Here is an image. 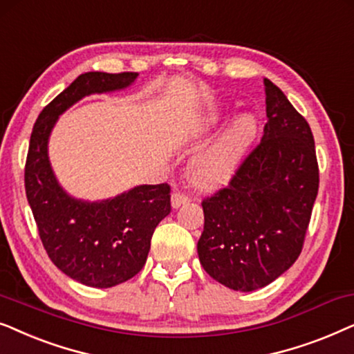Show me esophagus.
Wrapping results in <instances>:
<instances>
[{
    "mask_svg": "<svg viewBox=\"0 0 354 354\" xmlns=\"http://www.w3.org/2000/svg\"><path fill=\"white\" fill-rule=\"evenodd\" d=\"M187 197L185 194H181V192H174V194L171 196V207L173 209H180L181 205L187 204Z\"/></svg>",
    "mask_w": 354,
    "mask_h": 354,
    "instance_id": "esophagus-1",
    "label": "esophagus"
}]
</instances>
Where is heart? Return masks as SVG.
Returning <instances> with one entry per match:
<instances>
[{"instance_id": "obj_1", "label": "heart", "mask_w": 354, "mask_h": 354, "mask_svg": "<svg viewBox=\"0 0 354 354\" xmlns=\"http://www.w3.org/2000/svg\"><path fill=\"white\" fill-rule=\"evenodd\" d=\"M228 106L216 108L185 131L186 140H197L218 124ZM259 134V120L252 113H239L212 142L194 155L187 167L191 185L201 191H218L233 180L248 150Z\"/></svg>"}]
</instances>
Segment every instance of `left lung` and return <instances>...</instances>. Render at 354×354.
Returning a JSON list of instances; mask_svg holds the SVG:
<instances>
[{
  "label": "left lung",
  "mask_w": 354,
  "mask_h": 354,
  "mask_svg": "<svg viewBox=\"0 0 354 354\" xmlns=\"http://www.w3.org/2000/svg\"><path fill=\"white\" fill-rule=\"evenodd\" d=\"M267 122L261 144L228 187L202 202L197 254L212 279L234 291L263 288L293 266L303 249L319 191L308 121L266 79Z\"/></svg>",
  "instance_id": "8db88e82"
}]
</instances>
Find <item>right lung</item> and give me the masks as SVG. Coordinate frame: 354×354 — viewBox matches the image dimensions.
Segmentation results:
<instances>
[{
    "mask_svg": "<svg viewBox=\"0 0 354 354\" xmlns=\"http://www.w3.org/2000/svg\"><path fill=\"white\" fill-rule=\"evenodd\" d=\"M138 73L79 75L37 118L26 163V194L51 262L92 288H111L142 270L157 225L169 214L168 185H139L115 197L71 196L51 167L48 142L58 118L84 97L133 86Z\"/></svg>",
    "mask_w": 354,
    "mask_h": 354,
    "instance_id": "1",
    "label": "right lung"
}]
</instances>
